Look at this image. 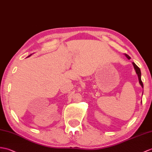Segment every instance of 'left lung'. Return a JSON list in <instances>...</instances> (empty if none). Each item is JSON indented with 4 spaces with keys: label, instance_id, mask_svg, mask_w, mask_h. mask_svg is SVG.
Here are the masks:
<instances>
[{
    "label": "left lung",
    "instance_id": "8db88e82",
    "mask_svg": "<svg viewBox=\"0 0 152 152\" xmlns=\"http://www.w3.org/2000/svg\"><path fill=\"white\" fill-rule=\"evenodd\" d=\"M125 56H126V58H128V59H131V58H130L128 54H125ZM132 63H133V66H134V69H135V72H136V73H137V76H138L139 83H140V85L141 86V87H142L143 88V83H142V80H141V72H140V69L138 67V66H137V65L135 64V63L133 62Z\"/></svg>",
    "mask_w": 152,
    "mask_h": 152
}]
</instances>
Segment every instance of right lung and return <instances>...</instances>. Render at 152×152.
I'll list each match as a JSON object with an SVG mask.
<instances>
[{
    "instance_id": "obj_1",
    "label": "right lung",
    "mask_w": 152,
    "mask_h": 152,
    "mask_svg": "<svg viewBox=\"0 0 152 152\" xmlns=\"http://www.w3.org/2000/svg\"><path fill=\"white\" fill-rule=\"evenodd\" d=\"M31 55H30V56H28V57H30V56Z\"/></svg>"
}]
</instances>
